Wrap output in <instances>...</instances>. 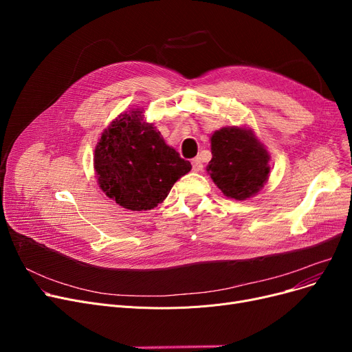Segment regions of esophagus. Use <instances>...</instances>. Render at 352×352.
<instances>
[{
    "label": "esophagus",
    "instance_id": "1",
    "mask_svg": "<svg viewBox=\"0 0 352 352\" xmlns=\"http://www.w3.org/2000/svg\"><path fill=\"white\" fill-rule=\"evenodd\" d=\"M202 168H204V165H202L201 158H199V157L194 158V160H192V171L199 173V171H202Z\"/></svg>",
    "mask_w": 352,
    "mask_h": 352
}]
</instances>
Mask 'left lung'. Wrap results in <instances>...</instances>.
Wrapping results in <instances>:
<instances>
[{
    "label": "left lung",
    "instance_id": "1",
    "mask_svg": "<svg viewBox=\"0 0 352 352\" xmlns=\"http://www.w3.org/2000/svg\"><path fill=\"white\" fill-rule=\"evenodd\" d=\"M207 173L228 198L244 201L268 181L270 154L250 126H223L211 135Z\"/></svg>",
    "mask_w": 352,
    "mask_h": 352
}]
</instances>
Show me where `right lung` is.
<instances>
[{
  "mask_svg": "<svg viewBox=\"0 0 352 352\" xmlns=\"http://www.w3.org/2000/svg\"><path fill=\"white\" fill-rule=\"evenodd\" d=\"M94 170L108 198L126 210L146 211L166 198L174 184L191 171V164L144 120V109L134 108L102 131L94 151Z\"/></svg>",
  "mask_w": 352,
  "mask_h": 352,
  "instance_id": "1",
  "label": "right lung"
}]
</instances>
